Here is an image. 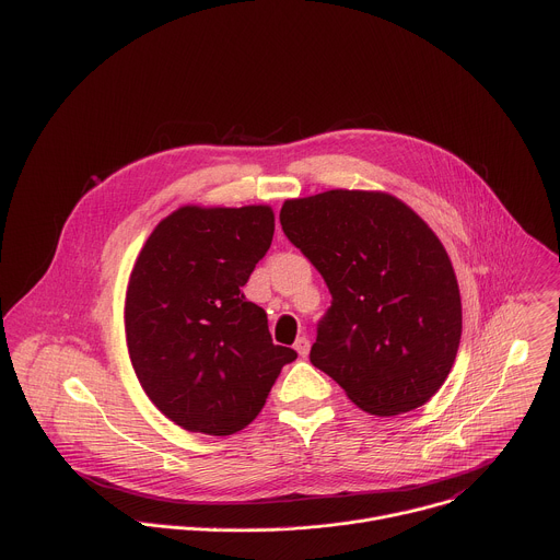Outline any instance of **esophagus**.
Segmentation results:
<instances>
[{"label": "esophagus", "mask_w": 560, "mask_h": 560, "mask_svg": "<svg viewBox=\"0 0 560 560\" xmlns=\"http://www.w3.org/2000/svg\"><path fill=\"white\" fill-rule=\"evenodd\" d=\"M294 350H296V354H299V357H303V359H305V357L310 354V341H307L305 337H299V339L294 341Z\"/></svg>", "instance_id": "34e87169"}]
</instances>
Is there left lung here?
Listing matches in <instances>:
<instances>
[{"instance_id": "1", "label": "left lung", "mask_w": 560, "mask_h": 560, "mask_svg": "<svg viewBox=\"0 0 560 560\" xmlns=\"http://www.w3.org/2000/svg\"><path fill=\"white\" fill-rule=\"evenodd\" d=\"M279 219L332 294L312 365L363 412L425 406L460 341L458 283L439 236L404 201L368 190L288 199Z\"/></svg>"}]
</instances>
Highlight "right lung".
<instances>
[{"instance_id":"add662e5","label":"right lung","mask_w":560,"mask_h":560,"mask_svg":"<svg viewBox=\"0 0 560 560\" xmlns=\"http://www.w3.org/2000/svg\"><path fill=\"white\" fill-rule=\"evenodd\" d=\"M275 234L270 206H184L152 230L126 290V343L150 401L188 432L250 425L281 368L266 310L244 285Z\"/></svg>"}]
</instances>
